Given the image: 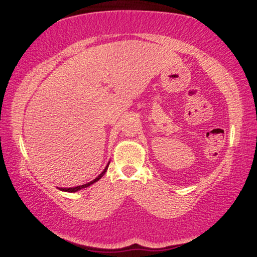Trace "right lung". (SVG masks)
<instances>
[{
  "instance_id": "add662e5",
  "label": "right lung",
  "mask_w": 257,
  "mask_h": 257,
  "mask_svg": "<svg viewBox=\"0 0 257 257\" xmlns=\"http://www.w3.org/2000/svg\"><path fill=\"white\" fill-rule=\"evenodd\" d=\"M108 164H110V162L107 163V165L105 167V169H104V170L99 173L98 175V177H96L95 178L94 180H92L90 182H87V184H85V185H80V186H77V187H70V188H58L60 189V190H62V191H68V193H76V191H78V190H80V189H82V188H87V187H89L90 185H93V184H95V182L96 181H98L99 179H101V178L105 175V172H106V170H107V168H108Z\"/></svg>"
}]
</instances>
